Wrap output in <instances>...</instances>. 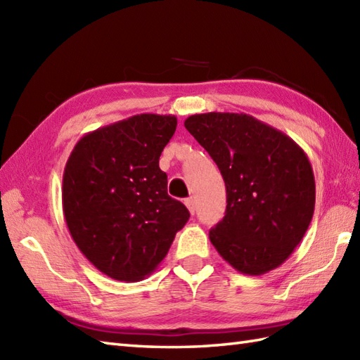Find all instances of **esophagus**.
<instances>
[{
  "label": "esophagus",
  "instance_id": "obj_1",
  "mask_svg": "<svg viewBox=\"0 0 360 360\" xmlns=\"http://www.w3.org/2000/svg\"><path fill=\"white\" fill-rule=\"evenodd\" d=\"M186 205H187V209L190 210V213H192V215H193L195 209H196V202H195L193 198H187V200H186Z\"/></svg>",
  "mask_w": 360,
  "mask_h": 360
}]
</instances>
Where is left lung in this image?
I'll use <instances>...</instances> for the list:
<instances>
[{"mask_svg": "<svg viewBox=\"0 0 360 360\" xmlns=\"http://www.w3.org/2000/svg\"><path fill=\"white\" fill-rule=\"evenodd\" d=\"M184 125L226 184V215L209 232L218 254L244 275L285 263L314 215L316 181L307 153L244 112L193 114Z\"/></svg>", "mask_w": 360, "mask_h": 360, "instance_id": "8db88e82", "label": "left lung"}]
</instances>
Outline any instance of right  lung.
I'll return each instance as SVG.
<instances>
[{"label":"right lung","mask_w":360,"mask_h":360,"mask_svg":"<svg viewBox=\"0 0 360 360\" xmlns=\"http://www.w3.org/2000/svg\"><path fill=\"white\" fill-rule=\"evenodd\" d=\"M176 125L172 114H136L85 134L68 158L66 226L82 254L110 278L133 283L150 275L190 218L168 196L159 168Z\"/></svg>","instance_id":"1"}]
</instances>
